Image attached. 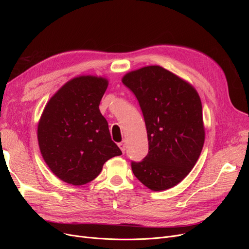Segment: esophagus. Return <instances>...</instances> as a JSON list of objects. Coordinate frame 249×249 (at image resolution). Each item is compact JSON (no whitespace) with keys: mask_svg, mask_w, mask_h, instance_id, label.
I'll return each mask as SVG.
<instances>
[{"mask_svg":"<svg viewBox=\"0 0 249 249\" xmlns=\"http://www.w3.org/2000/svg\"><path fill=\"white\" fill-rule=\"evenodd\" d=\"M118 146L120 147V149H121V151L124 153L125 152V150H126V144H125V142L123 141V142H120V143H118Z\"/></svg>","mask_w":249,"mask_h":249,"instance_id":"obj_1","label":"esophagus"}]
</instances>
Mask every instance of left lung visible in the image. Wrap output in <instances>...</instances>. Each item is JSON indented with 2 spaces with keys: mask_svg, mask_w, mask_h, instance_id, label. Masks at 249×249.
<instances>
[{
  "mask_svg": "<svg viewBox=\"0 0 249 249\" xmlns=\"http://www.w3.org/2000/svg\"><path fill=\"white\" fill-rule=\"evenodd\" d=\"M122 83L138 100L148 138V153L141 161L131 162L132 172L152 191L173 188L192 171L204 145L197 90L159 65L130 71Z\"/></svg>",
  "mask_w": 249,
  "mask_h": 249,
  "instance_id": "left-lung-1",
  "label": "left lung"
}]
</instances>
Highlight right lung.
Masks as SVG:
<instances>
[{"label":"right lung","instance_id":"add662e5","mask_svg":"<svg viewBox=\"0 0 249 249\" xmlns=\"http://www.w3.org/2000/svg\"><path fill=\"white\" fill-rule=\"evenodd\" d=\"M106 78L82 75L63 85L44 108L37 138L42 158L58 178L73 186L95 179L122 151L112 141L99 105Z\"/></svg>","mask_w":249,"mask_h":249}]
</instances>
